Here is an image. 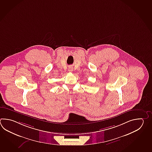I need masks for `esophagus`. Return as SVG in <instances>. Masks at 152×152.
Wrapping results in <instances>:
<instances>
[{"instance_id": "obj_1", "label": "esophagus", "mask_w": 152, "mask_h": 152, "mask_svg": "<svg viewBox=\"0 0 152 152\" xmlns=\"http://www.w3.org/2000/svg\"><path fill=\"white\" fill-rule=\"evenodd\" d=\"M71 70H72V69H71V70H70V71H71Z\"/></svg>"}]
</instances>
